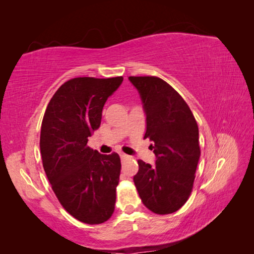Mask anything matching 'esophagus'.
I'll use <instances>...</instances> for the list:
<instances>
[{
  "instance_id": "34e87169",
  "label": "esophagus",
  "mask_w": 254,
  "mask_h": 254,
  "mask_svg": "<svg viewBox=\"0 0 254 254\" xmlns=\"http://www.w3.org/2000/svg\"><path fill=\"white\" fill-rule=\"evenodd\" d=\"M120 156H121L122 160H125V159H128V158H129V156H127V154H125V153H121Z\"/></svg>"
}]
</instances>
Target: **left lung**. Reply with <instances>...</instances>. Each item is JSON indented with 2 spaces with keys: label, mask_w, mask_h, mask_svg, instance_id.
Returning a JSON list of instances; mask_svg holds the SVG:
<instances>
[{
  "label": "left lung",
  "mask_w": 254,
  "mask_h": 254,
  "mask_svg": "<svg viewBox=\"0 0 254 254\" xmlns=\"http://www.w3.org/2000/svg\"><path fill=\"white\" fill-rule=\"evenodd\" d=\"M140 94L146 114L144 139L152 141L156 164L138 160L133 177L148 209L167 215L179 210L192 192L200 157L198 126L179 93L157 76H129Z\"/></svg>",
  "instance_id": "1"
}]
</instances>
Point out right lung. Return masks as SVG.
<instances>
[{"label":"right lung","instance_id":"obj_1","mask_svg":"<svg viewBox=\"0 0 254 254\" xmlns=\"http://www.w3.org/2000/svg\"><path fill=\"white\" fill-rule=\"evenodd\" d=\"M122 82L123 76L66 81L51 97L41 124L46 175L64 208L84 224H102L115 209L121 158L91 149L87 138L100 127L105 102Z\"/></svg>","mask_w":254,"mask_h":254}]
</instances>
